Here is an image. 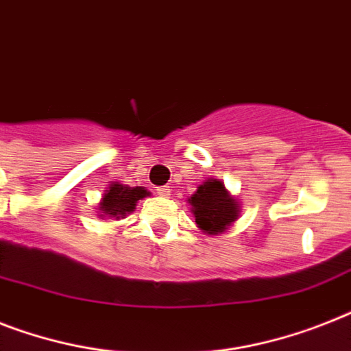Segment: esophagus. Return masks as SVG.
<instances>
[{
    "label": "esophagus",
    "instance_id": "obj_1",
    "mask_svg": "<svg viewBox=\"0 0 351 351\" xmlns=\"http://www.w3.org/2000/svg\"><path fill=\"white\" fill-rule=\"evenodd\" d=\"M156 193H158V195H160L162 198H169V196H171V187H169V185H162V187H158V189H156Z\"/></svg>",
    "mask_w": 351,
    "mask_h": 351
}]
</instances>
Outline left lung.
<instances>
[{
  "mask_svg": "<svg viewBox=\"0 0 351 351\" xmlns=\"http://www.w3.org/2000/svg\"><path fill=\"white\" fill-rule=\"evenodd\" d=\"M196 227L207 236L223 234L240 218V202L220 178H207L187 198Z\"/></svg>",
  "mask_w": 351,
  "mask_h": 351,
  "instance_id": "obj_1",
  "label": "left lung"
}]
</instances>
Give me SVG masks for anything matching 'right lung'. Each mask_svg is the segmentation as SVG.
Listing matches in <instances>:
<instances>
[{
	"instance_id": "1",
	"label": "right lung",
	"mask_w": 351,
	"mask_h": 351,
	"mask_svg": "<svg viewBox=\"0 0 351 351\" xmlns=\"http://www.w3.org/2000/svg\"><path fill=\"white\" fill-rule=\"evenodd\" d=\"M151 196V193L141 185L130 187L119 182H111L97 205V216L101 220H122L136 209V204Z\"/></svg>"
}]
</instances>
